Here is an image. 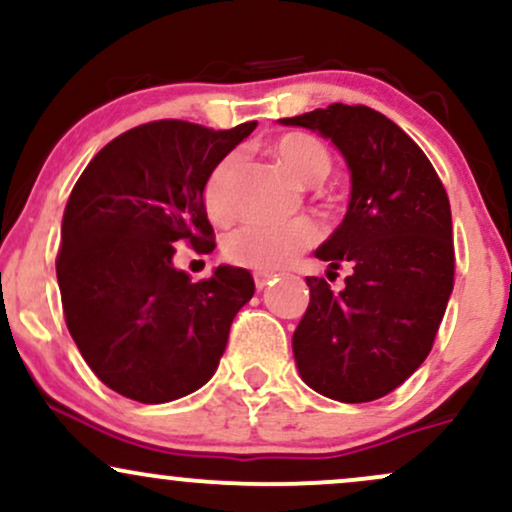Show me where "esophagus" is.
<instances>
[{
  "mask_svg": "<svg viewBox=\"0 0 512 512\" xmlns=\"http://www.w3.org/2000/svg\"><path fill=\"white\" fill-rule=\"evenodd\" d=\"M272 281H274V274H269V272H255V286H257V291L267 289V286L272 284Z\"/></svg>",
  "mask_w": 512,
  "mask_h": 512,
  "instance_id": "esophagus-1",
  "label": "esophagus"
}]
</instances>
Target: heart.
I'll return each mask as SVG.
<instances>
[{"label": "heart", "mask_w": 512, "mask_h": 512, "mask_svg": "<svg viewBox=\"0 0 512 512\" xmlns=\"http://www.w3.org/2000/svg\"><path fill=\"white\" fill-rule=\"evenodd\" d=\"M272 154L281 168L303 185H317L327 178L332 168L330 151L325 144L305 132H289L276 139ZM238 168V156L228 154L216 163L204 182V209L209 219L216 223H228L233 219L231 202V178ZM320 238L315 223L310 221H289V223H250L231 233L223 245V252L233 264L257 269V272H276L284 269L308 250Z\"/></svg>", "instance_id": "heart-1"}]
</instances>
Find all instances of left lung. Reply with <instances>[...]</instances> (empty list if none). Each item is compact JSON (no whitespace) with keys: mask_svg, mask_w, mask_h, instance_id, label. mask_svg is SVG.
I'll return each instance as SVG.
<instances>
[{"mask_svg":"<svg viewBox=\"0 0 512 512\" xmlns=\"http://www.w3.org/2000/svg\"><path fill=\"white\" fill-rule=\"evenodd\" d=\"M279 122L330 139L351 175L344 221L315 250L327 272H351L342 291L305 279L310 303L293 332L298 373L337 402H373L426 361L448 308V195L424 151L378 110L332 103Z\"/></svg>","mask_w":512,"mask_h":512,"instance_id":"8db88e82","label":"left lung"}]
</instances>
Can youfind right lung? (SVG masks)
<instances>
[{
	"label": "right lung",
	"mask_w": 512,
	"mask_h": 512,
	"mask_svg": "<svg viewBox=\"0 0 512 512\" xmlns=\"http://www.w3.org/2000/svg\"><path fill=\"white\" fill-rule=\"evenodd\" d=\"M255 127L149 122L105 144L76 180L57 255L64 320L93 373L122 397L173 402L219 368L255 281L228 264L192 281L173 255L178 243L214 250L204 182Z\"/></svg>",
	"instance_id": "right-lung-1"
}]
</instances>
